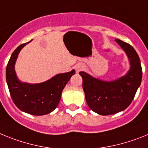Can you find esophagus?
<instances>
[{
  "mask_svg": "<svg viewBox=\"0 0 148 148\" xmlns=\"http://www.w3.org/2000/svg\"><path fill=\"white\" fill-rule=\"evenodd\" d=\"M83 69V66L82 65H77L75 66V69L77 72H79V71H81Z\"/></svg>",
  "mask_w": 148,
  "mask_h": 148,
  "instance_id": "esophagus-1",
  "label": "esophagus"
}]
</instances>
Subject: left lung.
I'll return each mask as SVG.
<instances>
[{
  "instance_id": "8db88e82",
  "label": "left lung",
  "mask_w": 148,
  "mask_h": 148,
  "mask_svg": "<svg viewBox=\"0 0 148 148\" xmlns=\"http://www.w3.org/2000/svg\"><path fill=\"white\" fill-rule=\"evenodd\" d=\"M127 56L130 69L124 76L112 81H104L84 71L79 72L83 78V88L87 104L95 112L101 115H113L130 105L141 85L142 70L138 53L130 45L116 38Z\"/></svg>"
}]
</instances>
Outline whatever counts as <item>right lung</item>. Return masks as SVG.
Returning a JSON list of instances; mask_svg holds the SVG:
<instances>
[{"instance_id": "right-lung-1", "label": "right lung", "mask_w": 148, "mask_h": 148, "mask_svg": "<svg viewBox=\"0 0 148 148\" xmlns=\"http://www.w3.org/2000/svg\"><path fill=\"white\" fill-rule=\"evenodd\" d=\"M29 42L21 45L12 53L6 66V83L12 101L19 110L33 115H47L57 107L62 90L75 70L56 74L43 83L33 84L20 81L15 73V62L21 50Z\"/></svg>"}]
</instances>
